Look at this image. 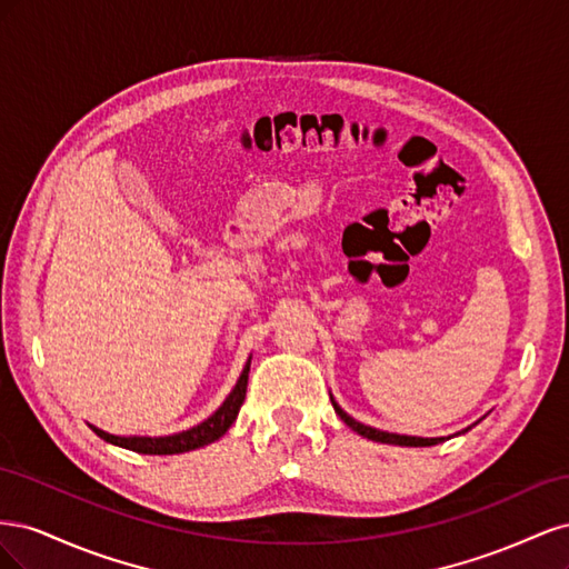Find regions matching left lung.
<instances>
[{
  "label": "left lung",
  "mask_w": 569,
  "mask_h": 569,
  "mask_svg": "<svg viewBox=\"0 0 569 569\" xmlns=\"http://www.w3.org/2000/svg\"><path fill=\"white\" fill-rule=\"evenodd\" d=\"M332 406H335V410H337V416L347 422L353 432H358L360 437H366V439H372V441H382V443H393V446H435V443H439V441H443V439H422V437H406V435H389V432H380V429H375V427H368V425H360V422H356L351 416H347V412H343L335 401H332ZM470 429V427H468Z\"/></svg>",
  "instance_id": "1"
}]
</instances>
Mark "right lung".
<instances>
[{
	"instance_id": "add662e5",
	"label": "right lung",
	"mask_w": 569,
	"mask_h": 569,
	"mask_svg": "<svg viewBox=\"0 0 569 569\" xmlns=\"http://www.w3.org/2000/svg\"><path fill=\"white\" fill-rule=\"evenodd\" d=\"M249 366H251V360L244 366L242 375H239V380H237L234 389L230 391L226 403H222L209 420H203L201 425L187 429V432H180V435H173V437L151 439V437H113V435L104 432V429H97L92 425L90 427L94 429L97 437H101V439L109 441V443L123 446V449H130V451H137V453L173 456V453H184V451L201 449V446H209V443H213L216 439H220L222 435H226L228 429H230V425L237 420V412H239V408H242L244 396H247Z\"/></svg>"
}]
</instances>
